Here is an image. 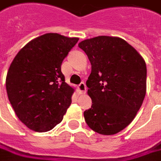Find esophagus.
Segmentation results:
<instances>
[{"label": "esophagus", "instance_id": "34e87169", "mask_svg": "<svg viewBox=\"0 0 161 161\" xmlns=\"http://www.w3.org/2000/svg\"><path fill=\"white\" fill-rule=\"evenodd\" d=\"M78 91L81 94H83V93L86 92L87 91V87H86V85H85L84 83H81L78 86Z\"/></svg>", "mask_w": 161, "mask_h": 161}]
</instances>
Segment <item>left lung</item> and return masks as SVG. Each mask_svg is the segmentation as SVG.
Here are the masks:
<instances>
[{
  "label": "left lung",
  "mask_w": 161,
  "mask_h": 161,
  "mask_svg": "<svg viewBox=\"0 0 161 161\" xmlns=\"http://www.w3.org/2000/svg\"><path fill=\"white\" fill-rule=\"evenodd\" d=\"M87 55L92 72L86 82L92 106L85 110L88 127L100 134L125 129L141 107L147 90V66L129 43L99 36L78 44Z\"/></svg>",
  "instance_id": "left-lung-1"
}]
</instances>
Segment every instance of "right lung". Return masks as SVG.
<instances>
[{
  "mask_svg": "<svg viewBox=\"0 0 161 161\" xmlns=\"http://www.w3.org/2000/svg\"><path fill=\"white\" fill-rule=\"evenodd\" d=\"M78 37L47 33L19 51L8 70V98L20 121L36 132H47L63 119L74 89L64 82L61 64Z\"/></svg>",
  "mask_w": 161,
  "mask_h": 161,
  "instance_id": "right-lung-1",
  "label": "right lung"
}]
</instances>
